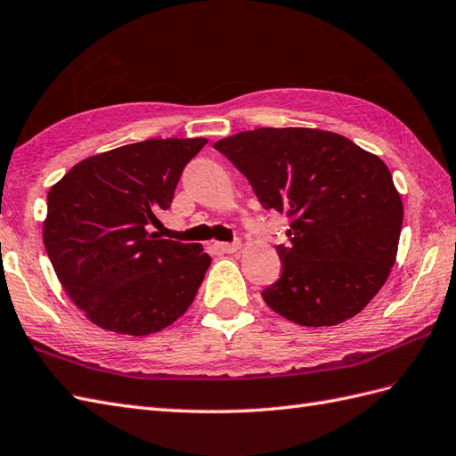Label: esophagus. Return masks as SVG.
<instances>
[{
	"instance_id": "esophagus-1",
	"label": "esophagus",
	"mask_w": 456,
	"mask_h": 456,
	"mask_svg": "<svg viewBox=\"0 0 456 456\" xmlns=\"http://www.w3.org/2000/svg\"><path fill=\"white\" fill-rule=\"evenodd\" d=\"M240 247H242L240 240H237V242H216V248H217L219 252H225V254L237 252Z\"/></svg>"
}]
</instances>
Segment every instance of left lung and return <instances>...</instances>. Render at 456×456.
I'll use <instances>...</instances> for the list:
<instances>
[{
  "instance_id": "obj_1",
  "label": "left lung",
  "mask_w": 456,
  "mask_h": 456,
  "mask_svg": "<svg viewBox=\"0 0 456 456\" xmlns=\"http://www.w3.org/2000/svg\"><path fill=\"white\" fill-rule=\"evenodd\" d=\"M265 209L290 217L283 272L262 298L306 328L354 318L387 281L403 227L391 171L353 140L320 128H254L214 144Z\"/></svg>"
}]
</instances>
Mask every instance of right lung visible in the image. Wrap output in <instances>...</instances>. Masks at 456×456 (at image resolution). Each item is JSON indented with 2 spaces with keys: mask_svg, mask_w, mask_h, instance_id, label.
<instances>
[{
  "mask_svg": "<svg viewBox=\"0 0 456 456\" xmlns=\"http://www.w3.org/2000/svg\"><path fill=\"white\" fill-rule=\"evenodd\" d=\"M206 138H150L90 156L48 192L42 237L57 279L98 328L146 337L189 310L212 258L148 225Z\"/></svg>",
  "mask_w": 456,
  "mask_h": 456,
  "instance_id": "add662e5",
  "label": "right lung"
}]
</instances>
